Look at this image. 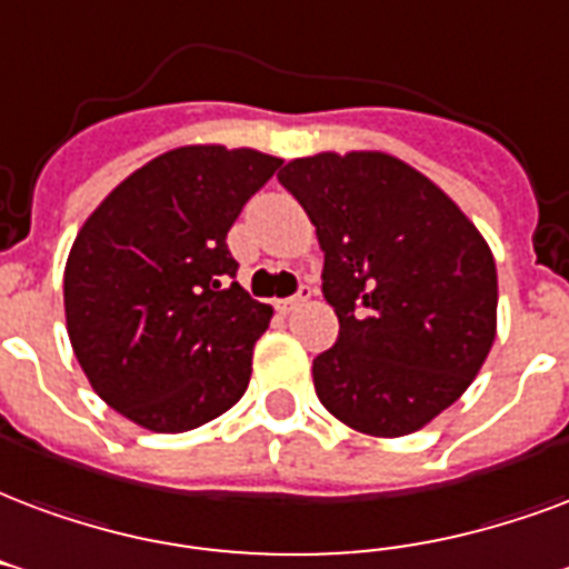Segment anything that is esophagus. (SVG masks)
<instances>
[{"label": "esophagus", "instance_id": "obj_1", "mask_svg": "<svg viewBox=\"0 0 569 569\" xmlns=\"http://www.w3.org/2000/svg\"><path fill=\"white\" fill-rule=\"evenodd\" d=\"M305 301H310V286H301L292 298H280V301H277V310H280V313H292V310H298Z\"/></svg>", "mask_w": 569, "mask_h": 569}]
</instances>
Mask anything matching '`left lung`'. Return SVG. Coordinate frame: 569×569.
Here are the masks:
<instances>
[{
	"label": "left lung",
	"mask_w": 569,
	"mask_h": 569,
	"mask_svg": "<svg viewBox=\"0 0 569 569\" xmlns=\"http://www.w3.org/2000/svg\"><path fill=\"white\" fill-rule=\"evenodd\" d=\"M317 226L340 338L313 359L328 413L407 437L461 398L498 335V268L465 210L382 150L292 159L277 174Z\"/></svg>",
	"instance_id": "left-lung-1"
}]
</instances>
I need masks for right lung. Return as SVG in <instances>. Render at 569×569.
I'll return each mask as SVG.
<instances>
[{
  "label": "right lung",
  "instance_id": "1",
  "mask_svg": "<svg viewBox=\"0 0 569 569\" xmlns=\"http://www.w3.org/2000/svg\"><path fill=\"white\" fill-rule=\"evenodd\" d=\"M280 166L252 147H174L117 183L78 231L62 273L71 349L129 422L180 435L241 401L273 310L231 283L226 234Z\"/></svg>",
  "mask_w": 569,
  "mask_h": 569
}]
</instances>
